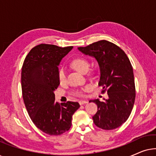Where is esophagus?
<instances>
[{
    "instance_id": "obj_1",
    "label": "esophagus",
    "mask_w": 156,
    "mask_h": 156,
    "mask_svg": "<svg viewBox=\"0 0 156 156\" xmlns=\"http://www.w3.org/2000/svg\"><path fill=\"white\" fill-rule=\"evenodd\" d=\"M87 101H86V100H80V101H79V103H80V105H83V104H85L87 103Z\"/></svg>"
}]
</instances>
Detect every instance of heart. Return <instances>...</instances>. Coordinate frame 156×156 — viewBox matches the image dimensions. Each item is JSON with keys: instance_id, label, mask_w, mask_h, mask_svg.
Masks as SVG:
<instances>
[{"instance_id": "1", "label": "heart", "mask_w": 156, "mask_h": 156, "mask_svg": "<svg viewBox=\"0 0 156 156\" xmlns=\"http://www.w3.org/2000/svg\"><path fill=\"white\" fill-rule=\"evenodd\" d=\"M71 65L76 70L81 72L82 74H85L88 72L89 69V61L83 57H77V58L74 59L72 61ZM57 76H58L59 82L60 83H65L67 81V72L63 67H62L58 69L57 72ZM89 88V87H87V89ZM82 91L76 90L73 92V94L75 96L82 95Z\"/></svg>"}]
</instances>
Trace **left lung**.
<instances>
[{"label":"left lung","instance_id":"left-lung-1","mask_svg":"<svg viewBox=\"0 0 156 156\" xmlns=\"http://www.w3.org/2000/svg\"><path fill=\"white\" fill-rule=\"evenodd\" d=\"M78 50L93 57L100 69L99 86L108 98L101 101L90 100L97 105L94 124L100 129L112 130L126 122L133 109L136 98L133 70L129 59L121 49L107 40H100Z\"/></svg>","mask_w":156,"mask_h":156}]
</instances>
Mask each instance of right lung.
Returning a JSON list of instances; mask_svg holds the SVG:
<instances>
[{"mask_svg": "<svg viewBox=\"0 0 156 156\" xmlns=\"http://www.w3.org/2000/svg\"><path fill=\"white\" fill-rule=\"evenodd\" d=\"M72 48L38 44L30 51L23 65L21 86L27 113L34 124L50 136L69 131L72 115L80 106L78 102L55 101L54 91L59 85L58 66Z\"/></svg>", "mask_w": 156, "mask_h": 156, "instance_id": "right-lung-1", "label": "right lung"}]
</instances>
